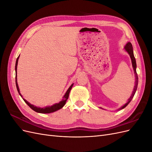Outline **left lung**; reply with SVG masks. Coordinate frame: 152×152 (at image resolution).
Masks as SVG:
<instances>
[{"label": "left lung", "instance_id": "left-lung-1", "mask_svg": "<svg viewBox=\"0 0 152 152\" xmlns=\"http://www.w3.org/2000/svg\"><path fill=\"white\" fill-rule=\"evenodd\" d=\"M125 49L126 51L129 53V56L131 57V61H132V67L133 68H134V73H135V76H136V82H135V86H134V90H133V92H132V95L131 96V97L129 98V99H128V101L126 104H124L123 107L122 108H121L119 110L121 109H123L125 108L126 106L129 103L131 102V101L132 100V99L133 98V97H134V96L135 94V93L136 91L137 90V84H138V77H137V74L136 73V59H135V58L134 56V53H133V48H132V45L131 44V42H128L126 47H125Z\"/></svg>", "mask_w": 152, "mask_h": 152}]
</instances>
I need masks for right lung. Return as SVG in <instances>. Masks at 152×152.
I'll list each match as a JSON object with an SVG mask.
<instances>
[{
    "label": "right lung",
    "mask_w": 152,
    "mask_h": 152,
    "mask_svg": "<svg viewBox=\"0 0 152 152\" xmlns=\"http://www.w3.org/2000/svg\"><path fill=\"white\" fill-rule=\"evenodd\" d=\"M19 56L18 57L17 59H16V66H15V70H16V73H17V65H18V58H19ZM16 88L17 90L18 91V93H19L20 95L22 97L21 94H20V89H19V87H18V85L17 83V78H16ZM73 86V84H72L70 86V87H69L68 89L67 90V91L66 92V93L65 94V96H63V100L61 102H59V103H56V104H54V105L51 106V107H46L45 108H39V107H37L34 106L33 104H31L30 103H29L28 102H26L25 99H23V100L25 101V102L28 104L29 107L33 110H34L35 112H38V113H52L54 112L55 111H56V110H58L59 109H61L64 105L65 104L66 102L67 101L68 98V96H69V93H70V91L72 89V87Z\"/></svg>",
    "instance_id": "right-lung-1"
}]
</instances>
